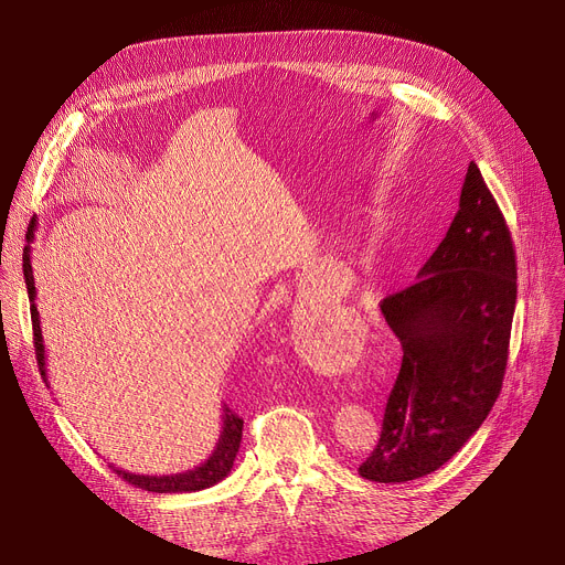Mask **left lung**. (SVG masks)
I'll return each mask as SVG.
<instances>
[{"mask_svg":"<svg viewBox=\"0 0 565 565\" xmlns=\"http://www.w3.org/2000/svg\"><path fill=\"white\" fill-rule=\"evenodd\" d=\"M511 231L469 162L460 211L417 284L380 302L403 348L380 439L360 473L405 483L449 462L490 414L509 362L518 300Z\"/></svg>","mask_w":565,"mask_h":565,"instance_id":"left-lung-1","label":"left lung"}]
</instances>
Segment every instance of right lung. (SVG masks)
<instances>
[{
  "label": "right lung",
  "instance_id": "right-lung-1",
  "mask_svg": "<svg viewBox=\"0 0 565 565\" xmlns=\"http://www.w3.org/2000/svg\"><path fill=\"white\" fill-rule=\"evenodd\" d=\"M34 231L36 222L32 220L26 228V247L22 252V273H24V284L29 292V302H32V324H34V348H36V360L43 380L47 382L45 373V345H43V334H41V320L36 311V286H34V273H32V241H34ZM222 433L217 439V447L213 456L207 458L203 465L188 469L183 473H171V477H143V473H130L124 469H111L118 473V477L126 479L130 486L148 490V492H160V494H175V492H196L203 488H211L220 483L226 473L233 467V460L237 456V449H241V439H243V419L237 414L224 405L222 407Z\"/></svg>",
  "mask_w": 565,
  "mask_h": 565
}]
</instances>
